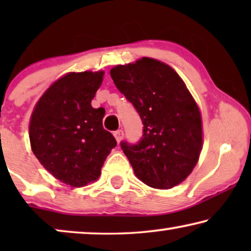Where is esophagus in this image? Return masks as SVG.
I'll return each instance as SVG.
<instances>
[{
	"mask_svg": "<svg viewBox=\"0 0 251 251\" xmlns=\"http://www.w3.org/2000/svg\"><path fill=\"white\" fill-rule=\"evenodd\" d=\"M113 135H114L116 142L120 143L123 139V135H125V133H123L122 130H116V131H114V133H113Z\"/></svg>",
	"mask_w": 251,
	"mask_h": 251,
	"instance_id": "obj_1",
	"label": "esophagus"
}]
</instances>
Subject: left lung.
Wrapping results in <instances>:
<instances>
[{
	"instance_id": "obj_1",
	"label": "left lung",
	"mask_w": 251,
	"mask_h": 251,
	"mask_svg": "<svg viewBox=\"0 0 251 251\" xmlns=\"http://www.w3.org/2000/svg\"><path fill=\"white\" fill-rule=\"evenodd\" d=\"M109 73L144 125L137 145L121 143L136 177L159 190L180 184L197 166L203 145L200 108L185 82L169 65L149 57Z\"/></svg>"
}]
</instances>
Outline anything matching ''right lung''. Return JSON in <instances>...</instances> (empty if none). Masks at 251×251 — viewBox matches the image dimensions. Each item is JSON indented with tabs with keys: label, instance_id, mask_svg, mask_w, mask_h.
Returning a JSON list of instances; mask_svg holds the SVG:
<instances>
[{
	"label": "right lung",
	"instance_id": "1",
	"mask_svg": "<svg viewBox=\"0 0 251 251\" xmlns=\"http://www.w3.org/2000/svg\"><path fill=\"white\" fill-rule=\"evenodd\" d=\"M104 71L70 72L54 81L34 106L29 142L46 170L72 187L96 181L116 140L102 128L104 108L91 100Z\"/></svg>",
	"mask_w": 251,
	"mask_h": 251
}]
</instances>
